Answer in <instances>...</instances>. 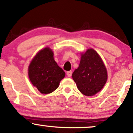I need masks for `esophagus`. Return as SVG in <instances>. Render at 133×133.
<instances>
[{
  "label": "esophagus",
  "instance_id": "obj_1",
  "mask_svg": "<svg viewBox=\"0 0 133 133\" xmlns=\"http://www.w3.org/2000/svg\"><path fill=\"white\" fill-rule=\"evenodd\" d=\"M72 71H71L67 72V75H68V76L69 77H71L72 76Z\"/></svg>",
  "mask_w": 133,
  "mask_h": 133
}]
</instances>
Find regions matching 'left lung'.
Segmentation results:
<instances>
[{
  "label": "left lung",
  "mask_w": 133,
  "mask_h": 133,
  "mask_svg": "<svg viewBox=\"0 0 133 133\" xmlns=\"http://www.w3.org/2000/svg\"><path fill=\"white\" fill-rule=\"evenodd\" d=\"M72 77L80 92L86 96H92L106 84L107 71L98 54L94 49H89L82 54L79 68Z\"/></svg>",
  "instance_id": "left-lung-1"
}]
</instances>
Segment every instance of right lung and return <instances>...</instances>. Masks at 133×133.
Wrapping results in <instances>:
<instances>
[{
    "instance_id": "add662e5",
    "label": "right lung",
    "mask_w": 133,
    "mask_h": 133,
    "mask_svg": "<svg viewBox=\"0 0 133 133\" xmlns=\"http://www.w3.org/2000/svg\"><path fill=\"white\" fill-rule=\"evenodd\" d=\"M65 72L54 59L49 48L36 54L28 67V76L32 84L41 94H50L59 87Z\"/></svg>"
}]
</instances>
